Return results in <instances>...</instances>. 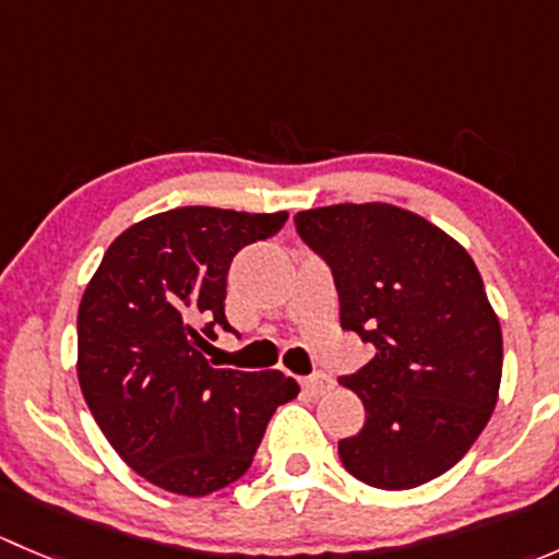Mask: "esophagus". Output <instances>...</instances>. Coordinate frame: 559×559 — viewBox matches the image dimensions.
<instances>
[{"label": "esophagus", "instance_id": "esophagus-1", "mask_svg": "<svg viewBox=\"0 0 559 559\" xmlns=\"http://www.w3.org/2000/svg\"><path fill=\"white\" fill-rule=\"evenodd\" d=\"M332 386H335V381H332L326 373H313V376H308L306 381H302V389H306L308 394H313V397H319V394H326Z\"/></svg>", "mask_w": 559, "mask_h": 559}]
</instances>
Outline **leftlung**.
I'll list each match as a JSON object with an SVG mask.
<instances>
[{
    "instance_id": "obj_1",
    "label": "left lung",
    "mask_w": 559,
    "mask_h": 559,
    "mask_svg": "<svg viewBox=\"0 0 559 559\" xmlns=\"http://www.w3.org/2000/svg\"><path fill=\"white\" fill-rule=\"evenodd\" d=\"M295 227L330 264L341 326L376 348L341 376L368 414L337 443L343 467L379 489L432 481L481 436L503 373L500 321L471 253L386 202L302 211Z\"/></svg>"
}]
</instances>
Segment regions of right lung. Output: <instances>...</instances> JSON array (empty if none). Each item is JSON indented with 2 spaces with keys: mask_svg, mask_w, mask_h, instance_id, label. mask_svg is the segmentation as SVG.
<instances>
[{
  "mask_svg": "<svg viewBox=\"0 0 559 559\" xmlns=\"http://www.w3.org/2000/svg\"><path fill=\"white\" fill-rule=\"evenodd\" d=\"M289 213L189 205L118 235L78 308V381L118 456L167 492L202 498L251 467L295 379L211 368L202 348L233 332L224 300L235 253Z\"/></svg>",
  "mask_w": 559,
  "mask_h": 559,
  "instance_id": "obj_1",
  "label": "right lung"
}]
</instances>
